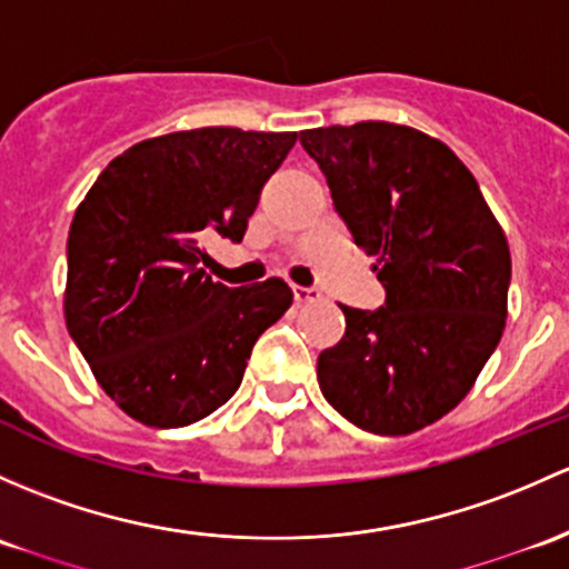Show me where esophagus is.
<instances>
[{"label": "esophagus", "mask_w": 569, "mask_h": 569, "mask_svg": "<svg viewBox=\"0 0 569 569\" xmlns=\"http://www.w3.org/2000/svg\"><path fill=\"white\" fill-rule=\"evenodd\" d=\"M295 300L297 302H319L321 300V291L313 289V286H295Z\"/></svg>", "instance_id": "esophagus-1"}]
</instances>
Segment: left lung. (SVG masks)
Masks as SVG:
<instances>
[{
    "label": "left lung",
    "instance_id": "obj_1",
    "mask_svg": "<svg viewBox=\"0 0 569 569\" xmlns=\"http://www.w3.org/2000/svg\"><path fill=\"white\" fill-rule=\"evenodd\" d=\"M332 207L379 256L385 305L343 308L319 387L351 426L406 436L456 409L499 346L510 248L480 184L447 143L392 122L302 130Z\"/></svg>",
    "mask_w": 569,
    "mask_h": 569
}]
</instances>
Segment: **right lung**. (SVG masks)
<instances>
[{"mask_svg": "<svg viewBox=\"0 0 569 569\" xmlns=\"http://www.w3.org/2000/svg\"><path fill=\"white\" fill-rule=\"evenodd\" d=\"M297 133L199 128L124 149L76 209L64 321L111 400L152 428L204 420L242 385L259 335L289 310V283L229 289L201 242H242L261 188Z\"/></svg>", "mask_w": 569, "mask_h": 569, "instance_id": "add662e5", "label": "right lung"}]
</instances>
